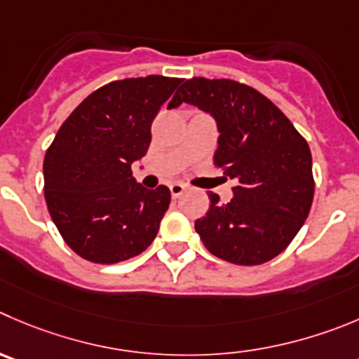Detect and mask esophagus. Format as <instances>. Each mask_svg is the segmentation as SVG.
<instances>
[{
    "mask_svg": "<svg viewBox=\"0 0 359 359\" xmlns=\"http://www.w3.org/2000/svg\"><path fill=\"white\" fill-rule=\"evenodd\" d=\"M169 189H170V196H172L174 199H177V197H180V196H182L183 192H185V190H187V187L183 185V183L176 182V183H172V185H170Z\"/></svg>",
    "mask_w": 359,
    "mask_h": 359,
    "instance_id": "obj_1",
    "label": "esophagus"
}]
</instances>
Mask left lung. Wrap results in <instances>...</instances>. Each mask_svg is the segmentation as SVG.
<instances>
[{"instance_id":"1","label":"left lung","mask_w":359,"mask_h":359,"mask_svg":"<svg viewBox=\"0 0 359 359\" xmlns=\"http://www.w3.org/2000/svg\"><path fill=\"white\" fill-rule=\"evenodd\" d=\"M197 105L217 119L213 163L234 180L233 199L210 192V210L196 220L204 247L227 262L255 266L289 247L313 201L309 142L269 98L231 79L185 81L169 109Z\"/></svg>"}]
</instances>
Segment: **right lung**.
<instances>
[{
  "label": "right lung",
  "mask_w": 359,
  "mask_h": 359,
  "mask_svg": "<svg viewBox=\"0 0 359 359\" xmlns=\"http://www.w3.org/2000/svg\"><path fill=\"white\" fill-rule=\"evenodd\" d=\"M180 83L148 75L98 88L65 119L47 149V210L65 243L86 261H126L155 240L170 190L144 189L132 163L148 151L153 119Z\"/></svg>",
  "instance_id": "add662e5"
}]
</instances>
